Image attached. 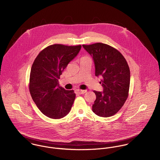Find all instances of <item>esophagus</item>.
Wrapping results in <instances>:
<instances>
[{
    "label": "esophagus",
    "mask_w": 160,
    "mask_h": 160,
    "mask_svg": "<svg viewBox=\"0 0 160 160\" xmlns=\"http://www.w3.org/2000/svg\"><path fill=\"white\" fill-rule=\"evenodd\" d=\"M76 93H79V94H84L86 92V90H80V89H77L75 90Z\"/></svg>",
    "instance_id": "1"
}]
</instances>
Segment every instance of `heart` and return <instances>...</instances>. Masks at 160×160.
Masks as SVG:
<instances>
[{"label":"heart","instance_id":"obj_1","mask_svg":"<svg viewBox=\"0 0 160 160\" xmlns=\"http://www.w3.org/2000/svg\"><path fill=\"white\" fill-rule=\"evenodd\" d=\"M83 58H86V57H83Z\"/></svg>","mask_w":160,"mask_h":160}]
</instances>
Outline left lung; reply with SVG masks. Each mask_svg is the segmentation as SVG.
Masks as SVG:
<instances>
[{
  "mask_svg": "<svg viewBox=\"0 0 160 160\" xmlns=\"http://www.w3.org/2000/svg\"><path fill=\"white\" fill-rule=\"evenodd\" d=\"M82 46L92 56L95 76H101L103 92L94 90L96 100L93 112L98 116L115 115L128 98L130 72L126 59L116 48L102 43Z\"/></svg>",
  "mask_w": 160,
  "mask_h": 160,
  "instance_id": "8db88e82",
  "label": "left lung"
}]
</instances>
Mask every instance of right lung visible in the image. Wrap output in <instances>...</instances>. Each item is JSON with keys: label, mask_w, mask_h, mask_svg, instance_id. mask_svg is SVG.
<instances>
[{"label": "right lung", "mask_w": 160, "mask_h": 160, "mask_svg": "<svg viewBox=\"0 0 160 160\" xmlns=\"http://www.w3.org/2000/svg\"><path fill=\"white\" fill-rule=\"evenodd\" d=\"M81 45L54 44L43 49L35 59L30 73L29 91L40 111L51 118L67 116L76 94L59 86L58 79L68 63L74 58Z\"/></svg>", "instance_id": "obj_1"}]
</instances>
